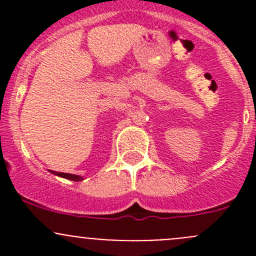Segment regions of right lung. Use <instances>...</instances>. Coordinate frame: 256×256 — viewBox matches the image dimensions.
Segmentation results:
<instances>
[{"label": "right lung", "mask_w": 256, "mask_h": 256, "mask_svg": "<svg viewBox=\"0 0 256 256\" xmlns=\"http://www.w3.org/2000/svg\"><path fill=\"white\" fill-rule=\"evenodd\" d=\"M52 174H56V176L59 177H63V178H66V180H76V182H78V180H82V178L80 176H76V174H63V172H56V171H50Z\"/></svg>", "instance_id": "add662e5"}]
</instances>
